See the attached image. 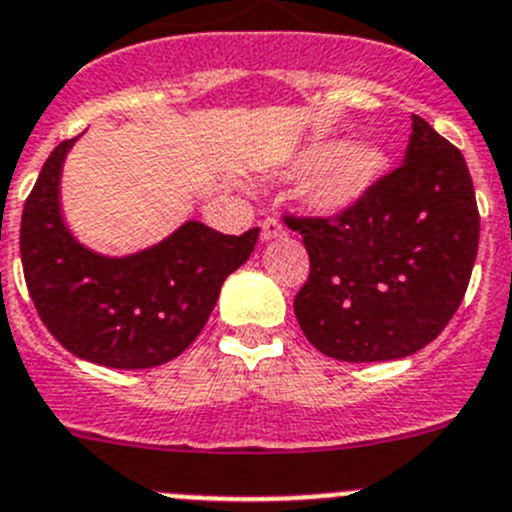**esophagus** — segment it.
<instances>
[{"mask_svg": "<svg viewBox=\"0 0 512 512\" xmlns=\"http://www.w3.org/2000/svg\"><path fill=\"white\" fill-rule=\"evenodd\" d=\"M284 225L274 217H266L264 223H261V241H274V238H284Z\"/></svg>", "mask_w": 512, "mask_h": 512, "instance_id": "esophagus-1", "label": "esophagus"}]
</instances>
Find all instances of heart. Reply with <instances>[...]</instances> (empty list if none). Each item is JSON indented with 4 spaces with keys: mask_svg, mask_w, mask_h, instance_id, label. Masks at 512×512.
Masks as SVG:
<instances>
[{
    "mask_svg": "<svg viewBox=\"0 0 512 512\" xmlns=\"http://www.w3.org/2000/svg\"><path fill=\"white\" fill-rule=\"evenodd\" d=\"M297 169L310 171L300 187L302 205L320 217H343L372 194L387 171V156L364 140H328L307 148Z\"/></svg>",
    "mask_w": 512,
    "mask_h": 512,
    "instance_id": "1",
    "label": "heart"
}]
</instances>
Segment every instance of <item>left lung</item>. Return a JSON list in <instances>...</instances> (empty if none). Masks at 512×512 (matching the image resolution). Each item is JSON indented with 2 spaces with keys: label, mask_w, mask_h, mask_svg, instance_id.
I'll return each instance as SVG.
<instances>
[{
  "label": "left lung",
  "mask_w": 512,
  "mask_h": 512,
  "mask_svg": "<svg viewBox=\"0 0 512 512\" xmlns=\"http://www.w3.org/2000/svg\"><path fill=\"white\" fill-rule=\"evenodd\" d=\"M310 256L295 315L338 361L405 359L433 341L464 300L479 246L467 161L413 115L402 166L338 220H292Z\"/></svg>",
  "instance_id": "1"
}]
</instances>
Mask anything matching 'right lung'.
Masks as SVG:
<instances>
[{
    "label": "right lung",
    "instance_id": "add662e5",
    "mask_svg": "<svg viewBox=\"0 0 512 512\" xmlns=\"http://www.w3.org/2000/svg\"><path fill=\"white\" fill-rule=\"evenodd\" d=\"M79 138L53 148L22 210L20 256L35 310L79 359L110 369L166 364L200 336L259 228L223 235L187 220L135 253L94 251L71 233L61 207L63 164Z\"/></svg>",
    "mask_w": 512,
    "mask_h": 512
}]
</instances>
